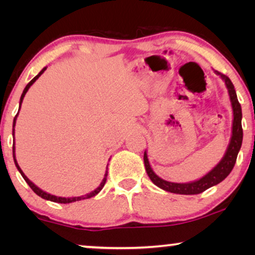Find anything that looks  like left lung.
<instances>
[{
  "instance_id": "8db88e82",
  "label": "left lung",
  "mask_w": 255,
  "mask_h": 255,
  "mask_svg": "<svg viewBox=\"0 0 255 255\" xmlns=\"http://www.w3.org/2000/svg\"><path fill=\"white\" fill-rule=\"evenodd\" d=\"M217 75L222 78L223 81L225 82L226 88H228L230 101H231V106L233 110V121H232V134L230 138V142L224 156H223L221 161L212 168L210 172H208L204 176H202L201 179L191 181V182L187 183H175V182H169L159 177L156 174L153 172L151 165H149L148 158H147V152H144V163L146 173L153 183L156 187L161 188V189L169 191L173 194H180V195H197L205 191L209 188L216 186V184L221 183L226 176L231 173V170L235 167L237 156L242 147L243 142V128H242V107L237 99L236 89L233 83L231 82L228 76L222 74L217 71H215Z\"/></svg>"
}]
</instances>
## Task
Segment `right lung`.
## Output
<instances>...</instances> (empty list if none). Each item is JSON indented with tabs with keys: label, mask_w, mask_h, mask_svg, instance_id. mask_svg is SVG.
Wrapping results in <instances>:
<instances>
[{
	"label": "right lung",
	"mask_w": 255,
	"mask_h": 255,
	"mask_svg": "<svg viewBox=\"0 0 255 255\" xmlns=\"http://www.w3.org/2000/svg\"><path fill=\"white\" fill-rule=\"evenodd\" d=\"M46 71V67H44L41 71L38 73V74L34 76V78L31 80V81L27 83L25 88H24L23 93H22V96H20V101H19V109H20V106H22V102H23V99L24 96H25V94L27 90H29V88L31 86L33 85L34 82H36V80L39 78V76L43 74V73ZM17 116H18V113H17V115L15 116V118H13V123H12V137H13V142H12V155H13V161H15V165L17 167V169H18V172L20 173V175L23 176V179L26 181V183L29 184L31 189H32L34 193H36L38 196H40L41 198H44V200H47V201H51V202H55V203H64V204H67V203H72V202H76V201H81V200H86V198H90L93 196H95V195H97L100 193L101 190H102V188L104 187V184H106V181H107V176H108V170H106V174H104V177L102 180V182H101V184L99 187L96 188L95 190L90 191V193L86 194V195H82V196H78V197H60V196H55V195H51L46 193V191L41 190L39 187H37L36 184H34L33 182H31V181L27 179L25 174L23 173V170L20 169V167L18 166V163H17V160H16V155H15V125H16V120H17ZM107 169H108V166H107Z\"/></svg>",
	"instance_id": "1"
}]
</instances>
